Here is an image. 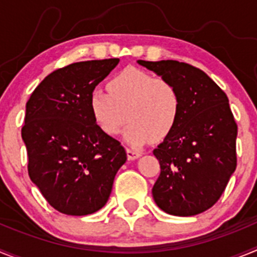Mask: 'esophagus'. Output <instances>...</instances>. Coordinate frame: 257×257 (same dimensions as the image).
I'll return each instance as SVG.
<instances>
[{
	"label": "esophagus",
	"instance_id": "34e87169",
	"mask_svg": "<svg viewBox=\"0 0 257 257\" xmlns=\"http://www.w3.org/2000/svg\"><path fill=\"white\" fill-rule=\"evenodd\" d=\"M127 158L130 161H134V160H138L140 156H142V152L139 151H134V149H127Z\"/></svg>",
	"mask_w": 257,
	"mask_h": 257
}]
</instances>
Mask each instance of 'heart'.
<instances>
[{"mask_svg":"<svg viewBox=\"0 0 257 257\" xmlns=\"http://www.w3.org/2000/svg\"><path fill=\"white\" fill-rule=\"evenodd\" d=\"M108 91L94 88L88 99L92 119L105 135H118L128 115L131 123L124 130V140L139 147L166 139L178 124L180 94L166 79L130 67L110 78Z\"/></svg>","mask_w":257,"mask_h":257,"instance_id":"obj_1","label":"heart"}]
</instances>
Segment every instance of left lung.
I'll return each mask as SVG.
<instances>
[{"instance_id":"obj_1","label":"left lung","mask_w":257,"mask_h":257,"mask_svg":"<svg viewBox=\"0 0 257 257\" xmlns=\"http://www.w3.org/2000/svg\"><path fill=\"white\" fill-rule=\"evenodd\" d=\"M140 65L178 88L180 117L175 130L153 151L161 174L152 194L175 216H194L212 207L237 167V123L228 96L198 68L176 60Z\"/></svg>"}]
</instances>
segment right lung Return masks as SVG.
I'll use <instances>...</instances> for the list:
<instances>
[{
	"label": "right lung",
	"mask_w": 257,
	"mask_h": 257,
	"mask_svg": "<svg viewBox=\"0 0 257 257\" xmlns=\"http://www.w3.org/2000/svg\"><path fill=\"white\" fill-rule=\"evenodd\" d=\"M118 63L88 60L56 69L27 101L22 138L29 178L65 215L85 216L105 206L127 160L121 143L95 124L88 106L92 90Z\"/></svg>",
	"instance_id": "add662e5"
}]
</instances>
